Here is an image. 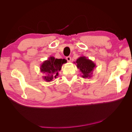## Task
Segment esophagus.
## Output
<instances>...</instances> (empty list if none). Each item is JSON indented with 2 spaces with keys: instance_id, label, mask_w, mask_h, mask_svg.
I'll list each match as a JSON object with an SVG mask.
<instances>
[{
  "instance_id": "esophagus-1",
  "label": "esophagus",
  "mask_w": 132,
  "mask_h": 132,
  "mask_svg": "<svg viewBox=\"0 0 132 132\" xmlns=\"http://www.w3.org/2000/svg\"><path fill=\"white\" fill-rule=\"evenodd\" d=\"M66 59L67 60V61L68 62H71V57H66Z\"/></svg>"
}]
</instances>
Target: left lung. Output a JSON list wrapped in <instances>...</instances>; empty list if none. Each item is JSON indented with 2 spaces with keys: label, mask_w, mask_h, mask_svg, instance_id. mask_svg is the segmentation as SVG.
I'll return each instance as SVG.
<instances>
[{
  "label": "left lung",
  "mask_w": 132,
  "mask_h": 132,
  "mask_svg": "<svg viewBox=\"0 0 132 132\" xmlns=\"http://www.w3.org/2000/svg\"><path fill=\"white\" fill-rule=\"evenodd\" d=\"M74 63L80 71L83 78L89 79L93 77V71L96 68V64L93 61L85 56H81Z\"/></svg>",
  "instance_id": "left-lung-1"
}]
</instances>
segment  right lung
Instances as JSON below:
<instances>
[{
    "instance_id": "obj_1",
    "label": "right lung",
    "mask_w": 132,
    "mask_h": 132,
    "mask_svg": "<svg viewBox=\"0 0 132 132\" xmlns=\"http://www.w3.org/2000/svg\"><path fill=\"white\" fill-rule=\"evenodd\" d=\"M65 63L64 59H55L52 56L44 61L40 66L41 72L46 74L42 77L44 80L47 82L52 81L58 75V72L61 70L62 65Z\"/></svg>"
}]
</instances>
